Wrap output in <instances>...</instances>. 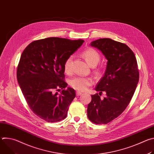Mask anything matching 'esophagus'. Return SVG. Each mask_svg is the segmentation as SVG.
<instances>
[{
    "label": "esophagus",
    "instance_id": "obj_1",
    "mask_svg": "<svg viewBox=\"0 0 154 154\" xmlns=\"http://www.w3.org/2000/svg\"><path fill=\"white\" fill-rule=\"evenodd\" d=\"M82 93L80 92V91H77L76 92V95L77 96H80V95H82Z\"/></svg>",
    "mask_w": 154,
    "mask_h": 154
}]
</instances>
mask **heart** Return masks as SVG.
<instances>
[{
    "label": "heart",
    "instance_id": "1",
    "mask_svg": "<svg viewBox=\"0 0 154 154\" xmlns=\"http://www.w3.org/2000/svg\"><path fill=\"white\" fill-rule=\"evenodd\" d=\"M82 55L85 58L86 61L91 66H94L99 62L100 56L99 53L93 48H87L82 52ZM72 56H69L64 64V71L65 73L70 74L72 71ZM93 83V80L91 77L76 76L72 77L69 80L70 85L74 89L77 91H85Z\"/></svg>",
    "mask_w": 154,
    "mask_h": 154
}]
</instances>
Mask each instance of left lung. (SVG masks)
<instances>
[{"mask_svg": "<svg viewBox=\"0 0 154 154\" xmlns=\"http://www.w3.org/2000/svg\"><path fill=\"white\" fill-rule=\"evenodd\" d=\"M107 59L103 77L96 87L99 93L91 96L88 105V119L96 124H106L118 117L129 104L139 80L137 61L133 51L125 44L109 38L93 41ZM103 91L107 96L100 98Z\"/></svg>", "mask_w": 154, "mask_h": 154, "instance_id": "1", "label": "left lung"}]
</instances>
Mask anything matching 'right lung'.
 I'll return each instance as SVG.
<instances>
[{
	"label": "right lung",
	"instance_id": "right-lung-1",
	"mask_svg": "<svg viewBox=\"0 0 154 154\" xmlns=\"http://www.w3.org/2000/svg\"><path fill=\"white\" fill-rule=\"evenodd\" d=\"M83 39L51 37L34 41L22 53L17 68V80L31 110L48 122L67 116L75 97L64 80V64L79 48ZM63 89L60 95L57 91Z\"/></svg>",
	"mask_w": 154,
	"mask_h": 154
}]
</instances>
